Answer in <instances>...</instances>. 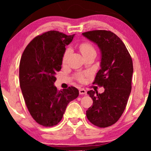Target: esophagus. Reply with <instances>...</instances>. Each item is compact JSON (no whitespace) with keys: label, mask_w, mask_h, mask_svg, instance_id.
Returning <instances> with one entry per match:
<instances>
[{"label":"esophagus","mask_w":151,"mask_h":151,"mask_svg":"<svg viewBox=\"0 0 151 151\" xmlns=\"http://www.w3.org/2000/svg\"><path fill=\"white\" fill-rule=\"evenodd\" d=\"M79 93L80 95H86V91L84 88H80L79 90Z\"/></svg>","instance_id":"obj_1"}]
</instances>
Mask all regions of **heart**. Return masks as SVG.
Instances as JSON below:
<instances>
[{"label": "heart", "instance_id": "b5f03b06", "mask_svg": "<svg viewBox=\"0 0 151 151\" xmlns=\"http://www.w3.org/2000/svg\"><path fill=\"white\" fill-rule=\"evenodd\" d=\"M79 49L84 56L87 54H89V53H96V50H95V48L93 47V45L88 42H82L80 43L79 45ZM70 54H71V49H66L65 52H64L63 60H62L63 64H66L67 63V60L68 59H69ZM85 76H86L85 73H80L76 74V78L79 82H83Z\"/></svg>", "mask_w": 151, "mask_h": 151}]
</instances>
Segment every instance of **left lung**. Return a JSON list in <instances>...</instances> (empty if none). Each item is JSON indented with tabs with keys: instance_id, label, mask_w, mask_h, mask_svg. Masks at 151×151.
<instances>
[{
	"instance_id": "8db88e82",
	"label": "left lung",
	"mask_w": 151,
	"mask_h": 151,
	"mask_svg": "<svg viewBox=\"0 0 151 151\" xmlns=\"http://www.w3.org/2000/svg\"><path fill=\"white\" fill-rule=\"evenodd\" d=\"M82 35L100 49L101 68L93 84L104 88L102 93L93 90L87 92L93 103L86 111V117L97 127H110L117 122L127 104L131 91L133 61L124 42L111 31H90Z\"/></svg>"
}]
</instances>
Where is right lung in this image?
Here are the masks:
<instances>
[{
    "label": "right lung",
    "mask_w": 151,
    "mask_h": 151,
    "mask_svg": "<svg viewBox=\"0 0 151 151\" xmlns=\"http://www.w3.org/2000/svg\"><path fill=\"white\" fill-rule=\"evenodd\" d=\"M73 37L58 31L45 32L29 43L20 59V86L24 102L34 120L45 127L58 124L68 104L79 95L73 86L58 91L54 86L65 47Z\"/></svg>",
    "instance_id": "right-lung-1"
}]
</instances>
